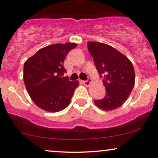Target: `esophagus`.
Returning a JSON list of instances; mask_svg holds the SVG:
<instances>
[{
    "label": "esophagus",
    "instance_id": "obj_1",
    "mask_svg": "<svg viewBox=\"0 0 158 158\" xmlns=\"http://www.w3.org/2000/svg\"><path fill=\"white\" fill-rule=\"evenodd\" d=\"M83 83H84V85H85V86H89L91 83V79H88L86 81H83Z\"/></svg>",
    "mask_w": 158,
    "mask_h": 158
}]
</instances>
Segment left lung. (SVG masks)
<instances>
[{"mask_svg": "<svg viewBox=\"0 0 158 158\" xmlns=\"http://www.w3.org/2000/svg\"><path fill=\"white\" fill-rule=\"evenodd\" d=\"M87 48L100 77L103 78L106 96L94 100L100 109L110 111L120 107L126 102L135 85V71L127 56L109 45L88 42Z\"/></svg>", "mask_w": 158, "mask_h": 158, "instance_id": "8db88e82", "label": "left lung"}]
</instances>
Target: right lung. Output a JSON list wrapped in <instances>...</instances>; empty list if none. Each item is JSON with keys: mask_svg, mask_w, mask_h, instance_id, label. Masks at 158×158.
<instances>
[{"mask_svg": "<svg viewBox=\"0 0 158 158\" xmlns=\"http://www.w3.org/2000/svg\"><path fill=\"white\" fill-rule=\"evenodd\" d=\"M76 43L54 44L40 49L24 63L23 80L30 97L42 110L56 113L68 106L79 81L64 77V58Z\"/></svg>", "mask_w": 158, "mask_h": 158, "instance_id": "add662e5", "label": "right lung"}]
</instances>
